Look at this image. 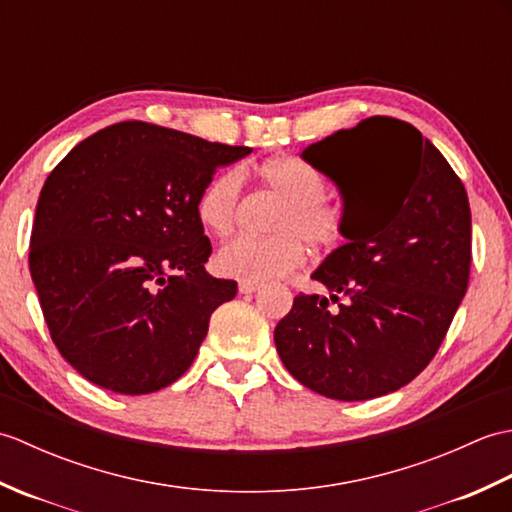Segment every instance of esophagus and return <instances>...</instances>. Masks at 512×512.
<instances>
[{"label":"esophagus","instance_id":"esophagus-1","mask_svg":"<svg viewBox=\"0 0 512 512\" xmlns=\"http://www.w3.org/2000/svg\"><path fill=\"white\" fill-rule=\"evenodd\" d=\"M259 288H262L259 281H248V279L239 281V292H242V295H253V292H257Z\"/></svg>","mask_w":512,"mask_h":512}]
</instances>
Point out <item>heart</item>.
I'll list each match as a JSON object with an SVG mask.
<instances>
[{
	"instance_id": "b5f03b06",
	"label": "heart",
	"mask_w": 512,
	"mask_h": 512,
	"mask_svg": "<svg viewBox=\"0 0 512 512\" xmlns=\"http://www.w3.org/2000/svg\"><path fill=\"white\" fill-rule=\"evenodd\" d=\"M257 178L281 204L270 215L273 235H239L215 255V268L226 277L264 281L288 273L303 262L300 237L314 248L336 242V215L321 202L323 187L295 158H273L257 167ZM242 200V176L237 169H222L206 180L195 198V217L206 231L224 237L237 222Z\"/></svg>"
}]
</instances>
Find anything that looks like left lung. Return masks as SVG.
<instances>
[{
  "mask_svg": "<svg viewBox=\"0 0 512 512\" xmlns=\"http://www.w3.org/2000/svg\"><path fill=\"white\" fill-rule=\"evenodd\" d=\"M343 198L347 239L275 328L303 387L369 400L411 383L436 356L466 295L471 206L462 180L416 127L372 116L303 149Z\"/></svg>",
  "mask_w": 512,
  "mask_h": 512,
  "instance_id": "1",
  "label": "left lung"
}]
</instances>
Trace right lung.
<instances>
[{"mask_svg":"<svg viewBox=\"0 0 512 512\" xmlns=\"http://www.w3.org/2000/svg\"><path fill=\"white\" fill-rule=\"evenodd\" d=\"M250 151L125 121L52 169L28 264L54 345L90 383L140 396L191 367L213 310L237 292L204 270L195 198Z\"/></svg>","mask_w":512,"mask_h":512,"instance_id":"obj_1","label":"right lung"}]
</instances>
